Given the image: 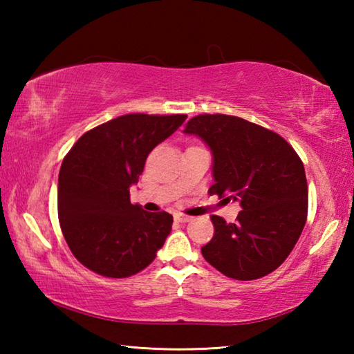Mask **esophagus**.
I'll list each match as a JSON object with an SVG mask.
<instances>
[{"label": "esophagus", "instance_id": "obj_1", "mask_svg": "<svg viewBox=\"0 0 354 354\" xmlns=\"http://www.w3.org/2000/svg\"><path fill=\"white\" fill-rule=\"evenodd\" d=\"M175 220L176 221H181V223H185V221H190L192 217H189V215H184V214H175Z\"/></svg>", "mask_w": 354, "mask_h": 354}]
</instances>
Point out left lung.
Returning <instances> with one entry per match:
<instances>
[{"mask_svg": "<svg viewBox=\"0 0 354 354\" xmlns=\"http://www.w3.org/2000/svg\"><path fill=\"white\" fill-rule=\"evenodd\" d=\"M184 133L212 149L215 183L209 195L242 206L236 223L211 215L214 237L201 248L203 257L239 281L277 270L308 218L306 173L295 149L274 131L225 113L190 118Z\"/></svg>", "mask_w": 354, "mask_h": 354, "instance_id": "left-lung-1", "label": "left lung"}]
</instances>
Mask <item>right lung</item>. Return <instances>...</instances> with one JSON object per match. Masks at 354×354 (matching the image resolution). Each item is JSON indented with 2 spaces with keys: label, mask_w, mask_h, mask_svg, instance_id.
<instances>
[{
  "label": "right lung",
  "mask_w": 354,
  "mask_h": 354,
  "mask_svg": "<svg viewBox=\"0 0 354 354\" xmlns=\"http://www.w3.org/2000/svg\"><path fill=\"white\" fill-rule=\"evenodd\" d=\"M187 115L128 113L87 131L71 147L59 171L57 214L73 256L106 278H128L154 261L171 231L169 212L131 205L151 149Z\"/></svg>",
  "instance_id": "right-lung-1"
}]
</instances>
